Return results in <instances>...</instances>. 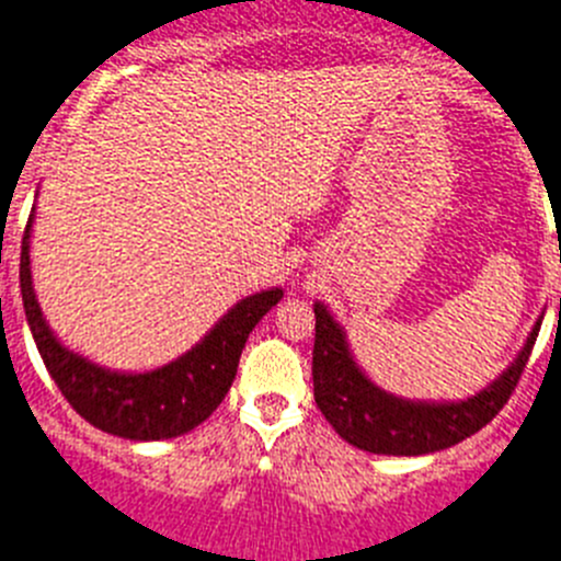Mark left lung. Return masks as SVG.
Returning a JSON list of instances; mask_svg holds the SVG:
<instances>
[{
    "mask_svg": "<svg viewBox=\"0 0 561 561\" xmlns=\"http://www.w3.org/2000/svg\"><path fill=\"white\" fill-rule=\"evenodd\" d=\"M314 317L311 375H314L317 405L344 442L369 454L389 456H423L445 450L492 423V417L515 392L539 333L537 322L515 364L476 398L465 403H409L381 392L364 378L347 351L342 328L333 322L325 306L317 302Z\"/></svg>",
    "mask_w": 561,
    "mask_h": 561,
    "instance_id": "left-lung-1",
    "label": "left lung"
}]
</instances>
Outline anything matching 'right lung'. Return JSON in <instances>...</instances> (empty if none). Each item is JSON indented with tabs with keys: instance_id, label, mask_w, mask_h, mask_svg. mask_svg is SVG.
Returning a JSON list of instances; mask_svg holds the SVG:
<instances>
[{
	"instance_id": "right-lung-1",
	"label": "right lung",
	"mask_w": 561,
	"mask_h": 561,
	"mask_svg": "<svg viewBox=\"0 0 561 561\" xmlns=\"http://www.w3.org/2000/svg\"><path fill=\"white\" fill-rule=\"evenodd\" d=\"M30 225L33 219L24 230L19 264L24 314L41 358L71 409L94 428L125 439H172L208 420L233 383L247 336L284 291L270 289L241 300L194 351L167 367L144 375L111 373L66 351L41 317L30 277Z\"/></svg>"
}]
</instances>
